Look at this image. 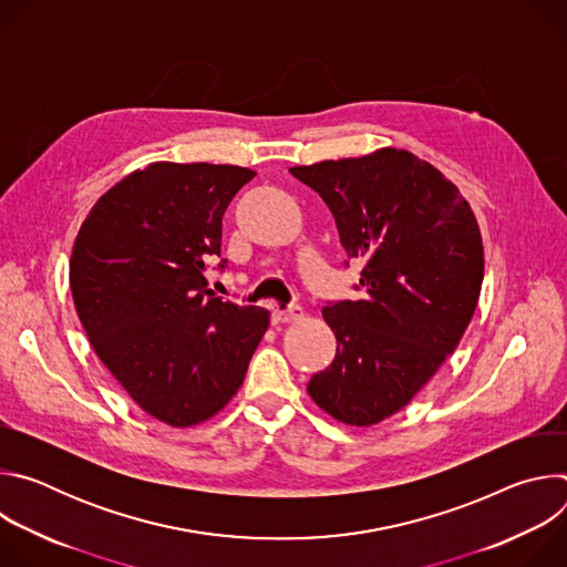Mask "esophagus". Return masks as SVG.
<instances>
[{
  "instance_id": "1",
  "label": "esophagus",
  "mask_w": 567,
  "mask_h": 567,
  "mask_svg": "<svg viewBox=\"0 0 567 567\" xmlns=\"http://www.w3.org/2000/svg\"><path fill=\"white\" fill-rule=\"evenodd\" d=\"M300 316H302V307L291 305L287 309H274L271 320H274V326H280V322H291V320H298Z\"/></svg>"
}]
</instances>
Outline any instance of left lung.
Wrapping results in <instances>:
<instances>
[{
  "mask_svg": "<svg viewBox=\"0 0 567 567\" xmlns=\"http://www.w3.org/2000/svg\"><path fill=\"white\" fill-rule=\"evenodd\" d=\"M289 173L330 206L348 258L363 262V298L322 307L337 357L307 390L334 420L370 426L406 406L460 343L484 278L480 228L460 190L406 150Z\"/></svg>",
  "mask_w": 567,
  "mask_h": 567,
  "instance_id": "obj_1",
  "label": "left lung"
}]
</instances>
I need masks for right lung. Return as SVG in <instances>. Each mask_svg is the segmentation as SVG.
Masks as SVG:
<instances>
[{"mask_svg":"<svg viewBox=\"0 0 567 567\" xmlns=\"http://www.w3.org/2000/svg\"><path fill=\"white\" fill-rule=\"evenodd\" d=\"M254 177L156 161L110 188L78 230L69 285L87 339L138 406L171 426L219 413L269 328L267 309L221 300L206 280L224 210Z\"/></svg>","mask_w":567,"mask_h":567,"instance_id":"right-lung-1","label":"right lung"}]
</instances>
